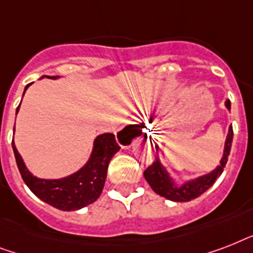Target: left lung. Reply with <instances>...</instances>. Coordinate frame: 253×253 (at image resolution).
Returning <instances> with one entry per match:
<instances>
[{"mask_svg":"<svg viewBox=\"0 0 253 253\" xmlns=\"http://www.w3.org/2000/svg\"><path fill=\"white\" fill-rule=\"evenodd\" d=\"M226 107H227L228 110L231 109L230 101H226ZM232 136H234V131H232V127L230 126L227 138H226V144H224L223 158L220 160V166L216 167V169H214L209 174L198 177L196 180L188 181L182 186H177L170 180L168 172L162 166V163H160L159 158L156 156V160L144 170V178L150 184L151 188L154 189L155 193H158L159 196L166 197L167 200L174 201V202H188V201L194 200L197 197H200L202 193L206 192L215 182L216 178L222 174L223 168L226 167V163L228 160L230 150H231Z\"/></svg>","mask_w":253,"mask_h":253,"instance_id":"obj_1","label":"left lung"}]
</instances>
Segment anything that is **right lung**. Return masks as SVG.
<instances>
[{
	"label": "right lung",
	"mask_w": 253,
	"mask_h": 253,
	"mask_svg": "<svg viewBox=\"0 0 253 253\" xmlns=\"http://www.w3.org/2000/svg\"><path fill=\"white\" fill-rule=\"evenodd\" d=\"M52 79H56V76H52ZM29 85H26L25 91ZM18 110L19 106L17 107V113ZM126 128L119 132L118 138L119 135L126 131ZM119 148L121 147L114 134L99 135L94 140V148L84 168L60 180H42L34 177L27 170L13 142L17 166L25 184L38 198L63 211H72L85 208L87 205L93 204L101 196L106 180L109 163Z\"/></svg>",
	"instance_id": "add662e5"
}]
</instances>
